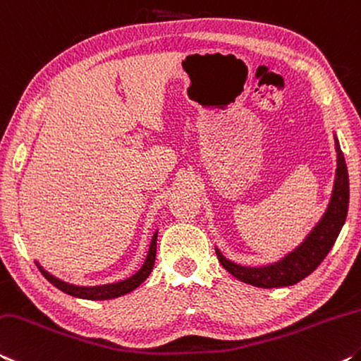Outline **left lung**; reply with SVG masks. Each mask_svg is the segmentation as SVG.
I'll use <instances>...</instances> for the list:
<instances>
[{
	"label": "left lung",
	"instance_id": "obj_1",
	"mask_svg": "<svg viewBox=\"0 0 361 361\" xmlns=\"http://www.w3.org/2000/svg\"><path fill=\"white\" fill-rule=\"evenodd\" d=\"M334 145L338 153V168H336L329 204L322 219L305 236L302 243L280 261L262 265V267H246V265L235 264L224 257V254L216 247L217 259L228 274H232L240 281L257 288H281L296 285L323 262L339 236L348 211V173L338 137H334Z\"/></svg>",
	"mask_w": 361,
	"mask_h": 361
}]
</instances>
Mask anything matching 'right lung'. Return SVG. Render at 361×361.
I'll list each match as a JSON object with an SVG mask.
<instances>
[{
  "instance_id": "right-lung-1",
  "label": "right lung",
  "mask_w": 361,
  "mask_h": 361,
  "mask_svg": "<svg viewBox=\"0 0 361 361\" xmlns=\"http://www.w3.org/2000/svg\"><path fill=\"white\" fill-rule=\"evenodd\" d=\"M157 236L158 232L153 233L152 243L149 247V254H147L145 262L142 267L135 271L133 276H129L126 280H121L118 283H109V285H100V286H76V285H70L67 281H62L56 279L54 275H51L49 271H46L41 265L37 262L38 269L41 274H43L44 279L52 283L56 288L61 289V291L70 294L73 298H80V299H90V300H105V299H115L120 298L123 294H128L134 291L135 288L140 286L149 275L152 274L153 265H155V257H157Z\"/></svg>"
}]
</instances>
